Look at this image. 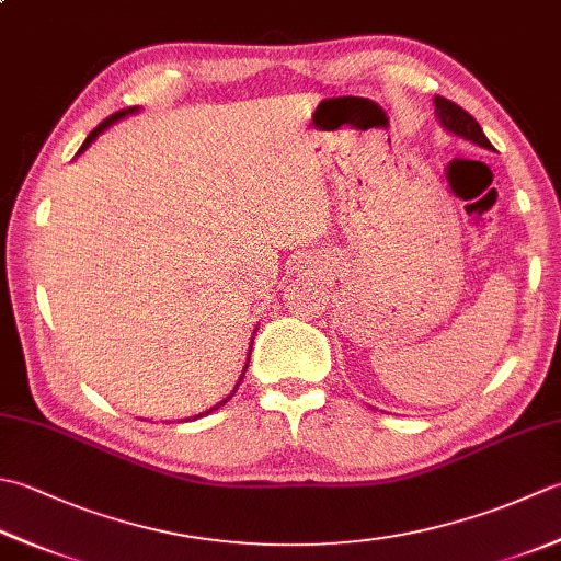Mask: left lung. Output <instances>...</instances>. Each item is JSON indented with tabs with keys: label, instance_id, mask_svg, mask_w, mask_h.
Segmentation results:
<instances>
[{
	"label": "left lung",
	"instance_id": "obj_1",
	"mask_svg": "<svg viewBox=\"0 0 561 561\" xmlns=\"http://www.w3.org/2000/svg\"><path fill=\"white\" fill-rule=\"evenodd\" d=\"M435 114L437 118H440V124L453 130L455 136H462L471 142H477V146L481 148H493L489 138L484 136V130H481V126L477 124V118L467 114L462 106H457L455 102H449V99L445 96H435Z\"/></svg>",
	"mask_w": 561,
	"mask_h": 561
}]
</instances>
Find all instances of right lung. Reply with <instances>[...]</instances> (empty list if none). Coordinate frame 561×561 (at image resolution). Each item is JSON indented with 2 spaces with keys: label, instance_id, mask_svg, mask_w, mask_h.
<instances>
[{
  "label": "right lung",
  "instance_id": "1",
  "mask_svg": "<svg viewBox=\"0 0 561 561\" xmlns=\"http://www.w3.org/2000/svg\"><path fill=\"white\" fill-rule=\"evenodd\" d=\"M134 112H136V106H134V108H121V112H116V114H112V116H108V118H104V121H102V124H99V126H96V128L92 130V134H90V136H87V140L82 142V148H80V152H82V150H84L87 146H90V142H92V140H94V138H96L99 134H102V130H104V128H106L108 124H114V121H118V118H124L126 114H134ZM245 369H248V365H245ZM243 375H245V371H243ZM240 379H243V377H240ZM238 383H240V381H238ZM236 389H238V387H236ZM233 393H236V391H233ZM233 393H230V397H233ZM230 397H228V399H230ZM228 399H226V401H228ZM226 401H221V403H218V405H224ZM218 405H214V409H211V411H216V409H218ZM211 411H206V413H211Z\"/></svg>",
  "mask_w": 561,
  "mask_h": 561
}]
</instances>
